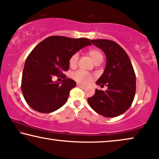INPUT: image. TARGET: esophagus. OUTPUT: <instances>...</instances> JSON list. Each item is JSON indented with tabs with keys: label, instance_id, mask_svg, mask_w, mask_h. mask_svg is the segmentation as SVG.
I'll return each instance as SVG.
<instances>
[{
	"label": "esophagus",
	"instance_id": "34e87169",
	"mask_svg": "<svg viewBox=\"0 0 159 159\" xmlns=\"http://www.w3.org/2000/svg\"><path fill=\"white\" fill-rule=\"evenodd\" d=\"M77 86L78 87H80V88H81V89H85V86H84V85H82V84H77Z\"/></svg>",
	"mask_w": 159,
	"mask_h": 159
}]
</instances>
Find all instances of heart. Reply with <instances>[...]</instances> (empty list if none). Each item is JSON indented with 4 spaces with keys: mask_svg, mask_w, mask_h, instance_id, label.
Instances as JSON below:
<instances>
[{
    "mask_svg": "<svg viewBox=\"0 0 159 159\" xmlns=\"http://www.w3.org/2000/svg\"><path fill=\"white\" fill-rule=\"evenodd\" d=\"M88 54L91 57L95 64L101 63L103 61V55L101 51L98 49L91 48L88 51ZM78 60H79V55L78 53H75L71 55L69 59V66L70 68H74L76 66ZM73 79L76 81L81 83L84 84H89L93 80V76L89 73H87L83 70H78L73 74Z\"/></svg>",
    "mask_w": 159,
    "mask_h": 159,
    "instance_id": "obj_1",
    "label": "heart"
}]
</instances>
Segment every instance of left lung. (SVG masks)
I'll list each match as a JSON object with an SVG mask.
<instances>
[{"mask_svg":"<svg viewBox=\"0 0 159 159\" xmlns=\"http://www.w3.org/2000/svg\"><path fill=\"white\" fill-rule=\"evenodd\" d=\"M91 41L106 55V67L97 84L102 88L105 85L107 89H96L94 95L88 98V102L99 115L117 117L128 109L135 97L136 79L133 65L126 52L117 42L108 39Z\"/></svg>","mask_w":159,"mask_h":159,"instance_id":"obj_1","label":"left lung"}]
</instances>
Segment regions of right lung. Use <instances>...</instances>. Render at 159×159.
I'll list each match as a JSON object with an SVG mask.
<instances>
[{
  "label": "right lung",
  "instance_id": "1",
  "mask_svg": "<svg viewBox=\"0 0 159 159\" xmlns=\"http://www.w3.org/2000/svg\"><path fill=\"white\" fill-rule=\"evenodd\" d=\"M91 44L86 38L62 36H51L38 44L26 58L22 73L21 91L29 106L42 113L52 112L63 106L76 85L63 73L69 69V59ZM55 75L64 79L61 84L52 81Z\"/></svg>",
  "mask_w": 159,
  "mask_h": 159
}]
</instances>
